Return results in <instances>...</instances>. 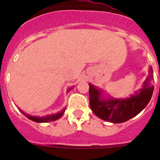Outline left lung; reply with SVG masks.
<instances>
[{"label": "left lung", "instance_id": "left-lung-1", "mask_svg": "<svg viewBox=\"0 0 160 160\" xmlns=\"http://www.w3.org/2000/svg\"><path fill=\"white\" fill-rule=\"evenodd\" d=\"M153 79V70L150 67L149 76L141 89L135 91L134 95L123 99L105 97L102 90L89 84L90 108L96 116L108 122L119 124L127 121L140 113L149 104L154 91Z\"/></svg>", "mask_w": 160, "mask_h": 160}]
</instances>
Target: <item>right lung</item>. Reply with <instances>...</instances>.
I'll return each instance as SVG.
<instances>
[{
  "mask_svg": "<svg viewBox=\"0 0 160 160\" xmlns=\"http://www.w3.org/2000/svg\"><path fill=\"white\" fill-rule=\"evenodd\" d=\"M72 89V87L70 88L69 90H68L67 93L70 91V90ZM65 109H63L60 112H58L56 114H50V115H46V116H42V117H40V116H31L30 114H26L25 112H23L22 110L20 109V111L22 113V114L26 116L29 119H31L32 121H35V122H37V123H47V122H51V121H55L56 119H60V117L62 116L63 114L65 113Z\"/></svg>",
  "mask_w": 160,
  "mask_h": 160,
  "instance_id": "1",
  "label": "right lung"
}]
</instances>
